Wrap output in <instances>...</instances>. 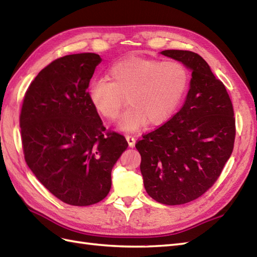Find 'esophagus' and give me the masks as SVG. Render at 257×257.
I'll return each instance as SVG.
<instances>
[{
    "instance_id": "esophagus-1",
    "label": "esophagus",
    "mask_w": 257,
    "mask_h": 257,
    "mask_svg": "<svg viewBox=\"0 0 257 257\" xmlns=\"http://www.w3.org/2000/svg\"><path fill=\"white\" fill-rule=\"evenodd\" d=\"M125 139H127V141H128V145H129L130 148H134V147H135V144H136V138H135V137H133V136L127 135V136H125Z\"/></svg>"
}]
</instances>
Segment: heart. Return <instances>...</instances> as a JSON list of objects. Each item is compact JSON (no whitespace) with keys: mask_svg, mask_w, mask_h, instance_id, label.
I'll use <instances>...</instances> for the list:
<instances>
[{"mask_svg":"<svg viewBox=\"0 0 257 257\" xmlns=\"http://www.w3.org/2000/svg\"><path fill=\"white\" fill-rule=\"evenodd\" d=\"M109 79L92 80L88 96L98 112L107 119L118 117L129 103L118 127L133 133L147 123L168 121L177 111L189 86V72L178 61L128 57L108 70Z\"/></svg>","mask_w":257,"mask_h":257,"instance_id":"1","label":"heart"}]
</instances>
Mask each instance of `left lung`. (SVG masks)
Returning <instances> with one entry per match:
<instances>
[{"label":"left lung","instance_id":"8db88e82","mask_svg":"<svg viewBox=\"0 0 257 257\" xmlns=\"http://www.w3.org/2000/svg\"><path fill=\"white\" fill-rule=\"evenodd\" d=\"M160 54L192 70L182 108L136 144L140 171L152 199L179 205L198 199L220 177L235 139V118L225 86L203 58L190 51Z\"/></svg>","mask_w":257,"mask_h":257}]
</instances>
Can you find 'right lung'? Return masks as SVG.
Returning <instances> with one entry per match:
<instances>
[{
    "mask_svg": "<svg viewBox=\"0 0 257 257\" xmlns=\"http://www.w3.org/2000/svg\"><path fill=\"white\" fill-rule=\"evenodd\" d=\"M95 53L72 54L52 62L24 96L20 127L27 166L57 199L76 206L103 200L111 170L128 143L106 133L87 88L97 65Z\"/></svg>",
    "mask_w": 257,
    "mask_h": 257,
    "instance_id": "obj_1",
    "label": "right lung"
}]
</instances>
